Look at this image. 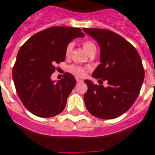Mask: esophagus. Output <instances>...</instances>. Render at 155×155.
Segmentation results:
<instances>
[{"label":"esophagus","instance_id":"1","mask_svg":"<svg viewBox=\"0 0 155 155\" xmlns=\"http://www.w3.org/2000/svg\"><path fill=\"white\" fill-rule=\"evenodd\" d=\"M76 81H77V83L83 81V79H82V78H79V77H76Z\"/></svg>","mask_w":155,"mask_h":155}]
</instances>
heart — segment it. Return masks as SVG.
<instances>
[{
  "label": "heart",
  "mask_w": 155,
  "mask_h": 155,
  "mask_svg": "<svg viewBox=\"0 0 155 155\" xmlns=\"http://www.w3.org/2000/svg\"><path fill=\"white\" fill-rule=\"evenodd\" d=\"M83 50L85 51L86 53L88 55H90L91 54L94 53V52H96L97 48L95 44L92 42V41H90V40H85L83 41ZM72 49V44H69L66 48V51H65V53L66 54H69L71 51ZM70 72H72L73 74L76 75V76H83L85 75L86 71L84 68H81V67H77V66H71L70 67Z\"/></svg>",
  "instance_id": "obj_1"
}]
</instances>
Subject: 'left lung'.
<instances>
[{"label":"left lung","mask_w":155,"mask_h":155,"mask_svg":"<svg viewBox=\"0 0 155 155\" xmlns=\"http://www.w3.org/2000/svg\"><path fill=\"white\" fill-rule=\"evenodd\" d=\"M83 31L101 48V64L92 77L107 82L104 87L86 79V107L95 117L115 118L130 109L139 95L144 79L142 61L134 46L120 35L101 29L83 28Z\"/></svg>","instance_id":"8db88e82"}]
</instances>
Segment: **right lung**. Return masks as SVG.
I'll use <instances>...</instances> for the list:
<instances>
[{
  "instance_id": "add662e5",
  "label": "right lung",
  "mask_w": 155,
  "mask_h": 155,
  "mask_svg": "<svg viewBox=\"0 0 155 155\" xmlns=\"http://www.w3.org/2000/svg\"><path fill=\"white\" fill-rule=\"evenodd\" d=\"M84 37L79 28L52 26L33 35L21 47L13 67V81L20 100L33 115L50 118L64 110L76 79L66 72L55 83L51 76L54 64L64 61L68 44Z\"/></svg>"
}]
</instances>
